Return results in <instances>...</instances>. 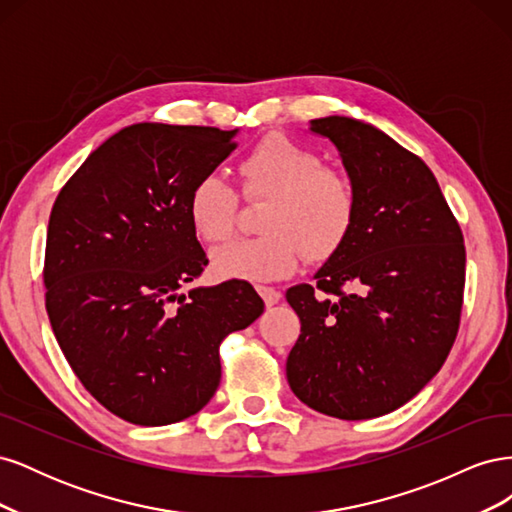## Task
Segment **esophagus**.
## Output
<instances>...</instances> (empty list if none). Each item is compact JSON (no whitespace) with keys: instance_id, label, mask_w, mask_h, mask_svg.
Masks as SVG:
<instances>
[{"instance_id":"esophagus-1","label":"esophagus","mask_w":512,"mask_h":512,"mask_svg":"<svg viewBox=\"0 0 512 512\" xmlns=\"http://www.w3.org/2000/svg\"><path fill=\"white\" fill-rule=\"evenodd\" d=\"M256 290H258V294L262 297V301L267 303V307L280 303V299H282V292L275 290L273 286H256Z\"/></svg>"}]
</instances>
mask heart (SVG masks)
<instances>
[{"label":"heart","mask_w":512,"mask_h":512,"mask_svg":"<svg viewBox=\"0 0 512 512\" xmlns=\"http://www.w3.org/2000/svg\"><path fill=\"white\" fill-rule=\"evenodd\" d=\"M245 198H267L258 228L262 235L230 241L211 256L218 277L243 282H273L307 260L333 256L350 237L359 198L342 168L324 166L320 153L271 134L239 164ZM188 213L196 235L209 243L235 230L237 194L220 175H205L190 192Z\"/></svg>","instance_id":"b5f03b06"}]
</instances>
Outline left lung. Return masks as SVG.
Returning <instances> with one entry per match:
<instances>
[{
  "mask_svg": "<svg viewBox=\"0 0 512 512\" xmlns=\"http://www.w3.org/2000/svg\"><path fill=\"white\" fill-rule=\"evenodd\" d=\"M356 185L350 237L286 301L301 335L286 361L305 406L363 421L404 406L438 374L459 331L466 247L429 166L350 117L312 121Z\"/></svg>",
  "mask_w": 512,
  "mask_h": 512,
  "instance_id": "1",
  "label": "left lung"
}]
</instances>
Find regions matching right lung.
Returning a JSON list of instances; mask_svg holds the SVG:
<instances>
[{
  "label": "right lung",
  "mask_w": 512,
  "mask_h": 512,
  "mask_svg": "<svg viewBox=\"0 0 512 512\" xmlns=\"http://www.w3.org/2000/svg\"><path fill=\"white\" fill-rule=\"evenodd\" d=\"M235 134L134 123L91 153L53 205L46 314L76 378L128 423L170 425L205 408L224 337L265 309L239 280L179 292L209 262L190 192L237 147Z\"/></svg>",
  "instance_id": "right-lung-1"
}]
</instances>
